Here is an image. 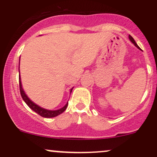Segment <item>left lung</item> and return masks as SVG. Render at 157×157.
<instances>
[{
    "label": "left lung",
    "mask_w": 157,
    "mask_h": 157,
    "mask_svg": "<svg viewBox=\"0 0 157 157\" xmlns=\"http://www.w3.org/2000/svg\"><path fill=\"white\" fill-rule=\"evenodd\" d=\"M129 39H130V40L131 41V42H132L133 43V44H134V46H136V47H137L138 48H140V47H139V46H138V45L137 44H136V42H135V40H134V38H133V37H131V35H129Z\"/></svg>",
    "instance_id": "left-lung-1"
}]
</instances>
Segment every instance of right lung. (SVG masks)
<instances>
[{
  "label": "right lung",
  "mask_w": 157,
  "mask_h": 157,
  "mask_svg": "<svg viewBox=\"0 0 157 157\" xmlns=\"http://www.w3.org/2000/svg\"><path fill=\"white\" fill-rule=\"evenodd\" d=\"M19 65H20V62H19ZM19 86H20V91H21V97H22L23 100H24V102L27 104V105L32 110H33L35 112H36L37 114H39L40 116L43 117H46V118H52V117H55L58 116L59 114L62 113L66 109L68 106V102L66 104V105L63 106V108H61L60 109L58 110H55V111H51V110H47L43 109V108L40 107L39 105H36L35 102H33L27 97V95L25 94L24 91H23V88H22V84H21V76H20V71H19ZM73 89H71L70 92H71Z\"/></svg>",
  "instance_id": "add662e5"
}]
</instances>
